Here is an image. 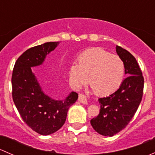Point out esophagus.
Segmentation results:
<instances>
[{
	"label": "esophagus",
	"mask_w": 155,
	"mask_h": 155,
	"mask_svg": "<svg viewBox=\"0 0 155 155\" xmlns=\"http://www.w3.org/2000/svg\"><path fill=\"white\" fill-rule=\"evenodd\" d=\"M78 101L81 103V104H87V99H86V97L85 96L84 94H80L79 95V98H78Z\"/></svg>",
	"instance_id": "34e87169"
}]
</instances>
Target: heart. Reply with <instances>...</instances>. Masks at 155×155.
<instances>
[{
  "label": "heart",
  "instance_id": "b5f03b06",
  "mask_svg": "<svg viewBox=\"0 0 155 155\" xmlns=\"http://www.w3.org/2000/svg\"><path fill=\"white\" fill-rule=\"evenodd\" d=\"M69 81L75 89L87 82L98 95H109L119 88L124 81V64L119 56L99 47L89 48L78 58V64L69 68Z\"/></svg>",
  "mask_w": 155,
  "mask_h": 155
}]
</instances>
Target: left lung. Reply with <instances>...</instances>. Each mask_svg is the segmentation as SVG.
I'll list each match as a JSON object with an SVG mask.
<instances>
[{"mask_svg": "<svg viewBox=\"0 0 155 155\" xmlns=\"http://www.w3.org/2000/svg\"><path fill=\"white\" fill-rule=\"evenodd\" d=\"M116 51L124 62L127 77L116 91L99 98L100 113L91 120L94 129L106 137L115 135L129 124L141 103L144 88L143 73L134 56L119 46Z\"/></svg>", "mask_w": 155, "mask_h": 155, "instance_id": "left-lung-1", "label": "left lung"}]
</instances>
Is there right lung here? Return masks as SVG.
<instances>
[{
  "label": "right lung",
  "instance_id": "obj_1",
  "mask_svg": "<svg viewBox=\"0 0 155 155\" xmlns=\"http://www.w3.org/2000/svg\"><path fill=\"white\" fill-rule=\"evenodd\" d=\"M58 42H48L26 50L18 57L12 75V100L25 123L37 134L49 135L64 124L69 108L78 99L71 92L64 101H54L44 94L31 68L42 64L46 54Z\"/></svg>",
  "mask_w": 155,
  "mask_h": 155
}]
</instances>
